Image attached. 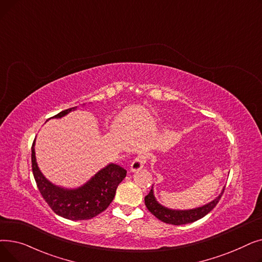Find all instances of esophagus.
<instances>
[{"label":"esophagus","mask_w":262,"mask_h":262,"mask_svg":"<svg viewBox=\"0 0 262 262\" xmlns=\"http://www.w3.org/2000/svg\"><path fill=\"white\" fill-rule=\"evenodd\" d=\"M146 159H147V156L144 153L137 156L134 159V161L132 162V164H130V169H129L130 172L134 173V172H137V171L141 170L144 167V163L146 162Z\"/></svg>","instance_id":"esophagus-1"}]
</instances>
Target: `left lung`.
<instances>
[{"label": "left lung", "instance_id": "obj_1", "mask_svg": "<svg viewBox=\"0 0 262 262\" xmlns=\"http://www.w3.org/2000/svg\"><path fill=\"white\" fill-rule=\"evenodd\" d=\"M224 188L222 189L221 193H220L219 196H216L214 200L201 206V207H196L193 209L180 210V209H170L168 207H164V206L159 204L158 201L156 200L154 195L153 187L150 189L149 193L144 198V203L149 212L154 214L157 219H159L160 221L167 224H172V225H184V224L195 222L198 220L205 216L208 212H210L215 207V205L219 203L220 199H221L224 192Z\"/></svg>", "mask_w": 262, "mask_h": 262}]
</instances>
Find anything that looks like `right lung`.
<instances>
[{"mask_svg": "<svg viewBox=\"0 0 262 262\" xmlns=\"http://www.w3.org/2000/svg\"><path fill=\"white\" fill-rule=\"evenodd\" d=\"M76 108L66 109L51 119H60ZM32 168L40 193L52 210L72 221L89 220L103 212L113 202L119 184L126 176V170L116 163H109L80 187L69 189L56 186L48 180L38 167L35 141L32 146Z\"/></svg>", "mask_w": 262, "mask_h": 262, "instance_id": "right-lung-1", "label": "right lung"}]
</instances>
